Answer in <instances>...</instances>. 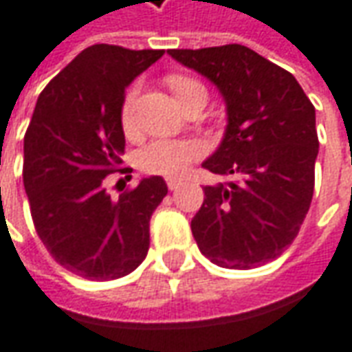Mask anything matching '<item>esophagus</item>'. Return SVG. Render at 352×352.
<instances>
[{
    "instance_id": "1",
    "label": "esophagus",
    "mask_w": 352,
    "mask_h": 352,
    "mask_svg": "<svg viewBox=\"0 0 352 352\" xmlns=\"http://www.w3.org/2000/svg\"><path fill=\"white\" fill-rule=\"evenodd\" d=\"M181 185H183V181H181V179H173V177H169V179H167V187H169V190H177Z\"/></svg>"
}]
</instances>
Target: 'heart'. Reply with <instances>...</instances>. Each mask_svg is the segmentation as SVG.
Instances as JSON below:
<instances>
[{"mask_svg":"<svg viewBox=\"0 0 352 352\" xmlns=\"http://www.w3.org/2000/svg\"><path fill=\"white\" fill-rule=\"evenodd\" d=\"M169 87L177 101L190 89L200 87L197 79L173 76L169 78ZM122 126L124 130L134 128V91L124 97L122 103ZM202 153V146L195 140H153L144 146L138 153V164L146 173L155 175H181L188 165Z\"/></svg>","mask_w":352,"mask_h":352,"instance_id":"obj_1","label":"heart"}]
</instances>
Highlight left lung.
<instances>
[{"mask_svg": "<svg viewBox=\"0 0 352 352\" xmlns=\"http://www.w3.org/2000/svg\"><path fill=\"white\" fill-rule=\"evenodd\" d=\"M224 97V138L202 164L228 183L206 185L190 220L200 253L253 269L283 255L309 210L320 150L316 109L296 78L241 44L169 50Z\"/></svg>", "mask_w": 352, "mask_h": 352, "instance_id": "8db88e82", "label": "left lung"}]
</instances>
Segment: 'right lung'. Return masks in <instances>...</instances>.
Returning <instances> with one entry per match:
<instances>
[{
    "mask_svg": "<svg viewBox=\"0 0 352 352\" xmlns=\"http://www.w3.org/2000/svg\"><path fill=\"white\" fill-rule=\"evenodd\" d=\"M164 56L93 44L44 91L25 134L23 183L36 234L56 263L89 280L132 273L150 249V218L167 195L160 175L111 199L107 175L124 152L126 87Z\"/></svg>",
    "mask_w": 352,
    "mask_h": 352,
    "instance_id": "add662e5",
    "label": "right lung"
}]
</instances>
